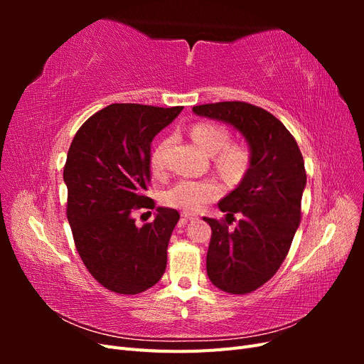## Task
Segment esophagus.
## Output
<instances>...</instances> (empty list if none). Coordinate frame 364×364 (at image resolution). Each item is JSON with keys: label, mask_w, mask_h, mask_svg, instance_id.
Wrapping results in <instances>:
<instances>
[{"label": "esophagus", "mask_w": 364, "mask_h": 364, "mask_svg": "<svg viewBox=\"0 0 364 364\" xmlns=\"http://www.w3.org/2000/svg\"><path fill=\"white\" fill-rule=\"evenodd\" d=\"M193 218H197V215L196 214H190V213H183L182 214V222L183 223H186V222H188V220H193Z\"/></svg>", "instance_id": "esophagus-1"}]
</instances>
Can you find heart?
I'll return each mask as SVG.
<instances>
[{"instance_id": "b5f03b06", "label": "heart", "mask_w": 364, "mask_h": 364, "mask_svg": "<svg viewBox=\"0 0 364 364\" xmlns=\"http://www.w3.org/2000/svg\"><path fill=\"white\" fill-rule=\"evenodd\" d=\"M191 138L203 151L209 155L217 153L218 168L229 176H238L243 173L249 164V150L238 142H229V132L215 123H199L191 129ZM167 142H162L153 151L151 165L155 170L162 168L164 150ZM222 193V188L211 179H183L174 183L171 188L164 193L162 200L171 208L182 209L185 213H194L208 202H211Z\"/></svg>"}]
</instances>
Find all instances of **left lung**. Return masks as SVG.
<instances>
[{
  "instance_id": "8db88e82",
  "label": "left lung",
  "mask_w": 364,
  "mask_h": 364,
  "mask_svg": "<svg viewBox=\"0 0 364 364\" xmlns=\"http://www.w3.org/2000/svg\"><path fill=\"white\" fill-rule=\"evenodd\" d=\"M193 112L232 126L249 146L247 171L218 202L226 223L235 213L242 217L237 228L229 231L225 222L203 217L213 229L208 278L226 293L246 294L278 272L301 223L306 185L302 153L281 121L258 106L222 102L194 106Z\"/></svg>"
}]
</instances>
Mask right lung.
<instances>
[{"mask_svg":"<svg viewBox=\"0 0 364 364\" xmlns=\"http://www.w3.org/2000/svg\"><path fill=\"white\" fill-rule=\"evenodd\" d=\"M182 109L109 105L87 118L71 142L63 181L75 249L95 281L114 293L146 291L167 267L179 213L159 206L142 228L132 213L155 208L142 194L150 181V144Z\"/></svg>","mask_w":364,"mask_h":364,"instance_id":"right-lung-1","label":"right lung"}]
</instances>
